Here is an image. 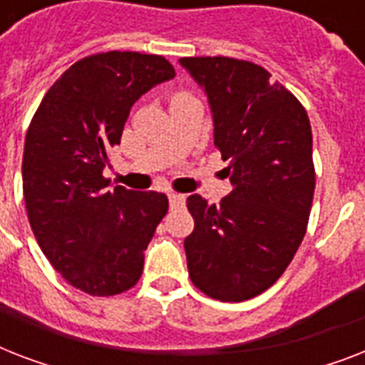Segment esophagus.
<instances>
[{
    "label": "esophagus",
    "instance_id": "esophagus-1",
    "mask_svg": "<svg viewBox=\"0 0 365 365\" xmlns=\"http://www.w3.org/2000/svg\"><path fill=\"white\" fill-rule=\"evenodd\" d=\"M168 202H170V208H182L185 205V197L180 193H170L168 195Z\"/></svg>",
    "mask_w": 365,
    "mask_h": 365
}]
</instances>
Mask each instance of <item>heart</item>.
<instances>
[{
  "label": "heart",
  "mask_w": 365,
  "mask_h": 365,
  "mask_svg": "<svg viewBox=\"0 0 365 365\" xmlns=\"http://www.w3.org/2000/svg\"><path fill=\"white\" fill-rule=\"evenodd\" d=\"M189 94L187 93H176V94H172L170 96V104L172 102H176V100H180V98H187Z\"/></svg>",
  "instance_id": "1"
}]
</instances>
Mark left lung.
Wrapping results in <instances>:
<instances>
[{
	"instance_id": "left-lung-1",
	"label": "left lung",
	"mask_w": 365,
	"mask_h": 365,
	"mask_svg": "<svg viewBox=\"0 0 365 365\" xmlns=\"http://www.w3.org/2000/svg\"><path fill=\"white\" fill-rule=\"evenodd\" d=\"M180 64L208 96L214 145L233 185L220 205L187 199L189 277L212 299L239 303L271 288L305 237L317 182L311 123L299 100L254 62L191 56Z\"/></svg>"
}]
</instances>
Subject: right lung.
<instances>
[{
    "mask_svg": "<svg viewBox=\"0 0 365 365\" xmlns=\"http://www.w3.org/2000/svg\"><path fill=\"white\" fill-rule=\"evenodd\" d=\"M174 76L159 54L85 56L48 88L26 132L31 231L51 265L88 295L123 294L140 280L143 252L168 212L165 193L108 189L102 170L134 102Z\"/></svg>",
    "mask_w": 365,
    "mask_h": 365,
    "instance_id": "add662e5",
    "label": "right lung"
}]
</instances>
